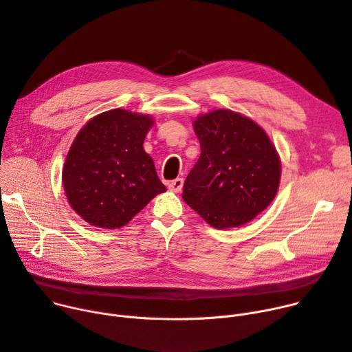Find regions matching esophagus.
I'll use <instances>...</instances> for the list:
<instances>
[{"instance_id":"34e87169","label":"esophagus","mask_w":352,"mask_h":352,"mask_svg":"<svg viewBox=\"0 0 352 352\" xmlns=\"http://www.w3.org/2000/svg\"><path fill=\"white\" fill-rule=\"evenodd\" d=\"M184 179L182 178H175L171 182H168V190L173 192H179L182 190Z\"/></svg>"}]
</instances>
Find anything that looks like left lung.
<instances>
[{
	"label": "left lung",
	"mask_w": 352,
	"mask_h": 352,
	"mask_svg": "<svg viewBox=\"0 0 352 352\" xmlns=\"http://www.w3.org/2000/svg\"><path fill=\"white\" fill-rule=\"evenodd\" d=\"M201 155L184 182L182 198L210 226L238 228L274 199L280 158L266 131L232 110L194 120Z\"/></svg>",
	"instance_id": "8db88e82"
}]
</instances>
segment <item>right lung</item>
I'll return each instance as SVG.
<instances>
[{
    "instance_id": "1",
    "label": "right lung",
    "mask_w": 352,
    "mask_h": 352,
    "mask_svg": "<svg viewBox=\"0 0 352 352\" xmlns=\"http://www.w3.org/2000/svg\"><path fill=\"white\" fill-rule=\"evenodd\" d=\"M153 124L148 114L113 109L93 117L78 133L62 182L70 206L87 223L119 229L167 191L143 148Z\"/></svg>"
}]
</instances>
